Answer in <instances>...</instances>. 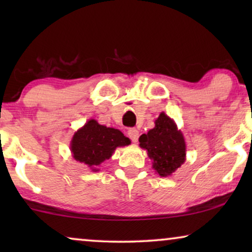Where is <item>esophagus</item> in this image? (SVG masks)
I'll return each mask as SVG.
<instances>
[{
	"label": "esophagus",
	"mask_w": 252,
	"mask_h": 252,
	"mask_svg": "<svg viewBox=\"0 0 252 252\" xmlns=\"http://www.w3.org/2000/svg\"><path fill=\"white\" fill-rule=\"evenodd\" d=\"M128 136L129 139L132 140V142H137V140H139V130L136 128H130L128 129Z\"/></svg>",
	"instance_id": "esophagus-1"
}]
</instances>
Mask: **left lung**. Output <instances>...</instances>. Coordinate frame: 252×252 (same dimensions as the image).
I'll return each instance as SVG.
<instances>
[{"label": "left lung", "instance_id": "8db88e82", "mask_svg": "<svg viewBox=\"0 0 252 252\" xmlns=\"http://www.w3.org/2000/svg\"><path fill=\"white\" fill-rule=\"evenodd\" d=\"M140 147L147 150L153 168L160 177H170L186 160L184 134L164 112L155 120V127L140 136Z\"/></svg>", "mask_w": 252, "mask_h": 252}]
</instances>
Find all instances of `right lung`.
<instances>
[{"label":"right lung","instance_id":"obj_1","mask_svg":"<svg viewBox=\"0 0 252 252\" xmlns=\"http://www.w3.org/2000/svg\"><path fill=\"white\" fill-rule=\"evenodd\" d=\"M128 144L130 140L119 129L99 125L95 119H89L74 133L70 149L75 160L84 163L93 172H97V167L111 158L117 148Z\"/></svg>","mask_w":252,"mask_h":252}]
</instances>
